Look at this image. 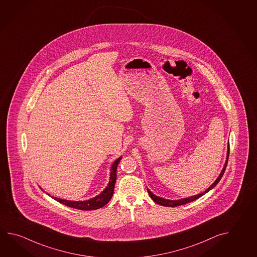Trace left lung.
Returning <instances> with one entry per match:
<instances>
[{
    "mask_svg": "<svg viewBox=\"0 0 257 257\" xmlns=\"http://www.w3.org/2000/svg\"><path fill=\"white\" fill-rule=\"evenodd\" d=\"M229 153H230V147H229V150H228V155H227V160H228V158H229ZM227 163L228 161H226L225 166H224V168L222 169V171H221V173L220 174V176H219V178H217L216 180H215L214 183L212 184L211 186H210V188L208 189H206L204 192H202V193L199 194V195H196V196H192V197H189V198H187V199H179V200H168V199H162V198H159V197H157L156 195H154V194L149 190V189H147V191H148V194H149V196L151 197V199L157 203V204L162 205V206H165V207H178V206H181V205L187 204V203H189V202H191V201H194V200H196L197 199H199L200 198L201 196H203L204 194L207 193V192H209L210 189H213L215 186L217 185V184L219 183V181L220 180V178H222V176H223V174L225 172L226 167H227Z\"/></svg>",
    "mask_w": 257,
    "mask_h": 257,
    "instance_id": "8db88e82",
    "label": "left lung"
}]
</instances>
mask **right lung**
Here are the masks:
<instances>
[{"mask_svg": "<svg viewBox=\"0 0 257 257\" xmlns=\"http://www.w3.org/2000/svg\"><path fill=\"white\" fill-rule=\"evenodd\" d=\"M120 158L121 157H119L111 166V168H110V182L108 184V186L106 187V189L100 195L96 196L93 199L85 200V201H70V200L58 199V198H54V197H53V199H56L58 202L66 205L68 207L74 208V209H78V210H98V209H100L101 207H103V206H105L110 201V199L112 197L113 190H114V185H115L116 177H117L116 176V171H117V167H118V164L120 162Z\"/></svg>", "mask_w": 257, "mask_h": 257, "instance_id": "obj_1", "label": "right lung"}]
</instances>
